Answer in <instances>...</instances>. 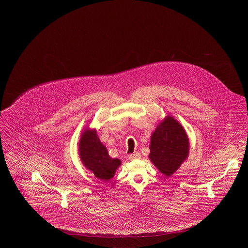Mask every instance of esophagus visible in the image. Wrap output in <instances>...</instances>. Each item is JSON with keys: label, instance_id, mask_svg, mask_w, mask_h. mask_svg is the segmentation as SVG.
<instances>
[{"label": "esophagus", "instance_id": "obj_1", "mask_svg": "<svg viewBox=\"0 0 248 248\" xmlns=\"http://www.w3.org/2000/svg\"><path fill=\"white\" fill-rule=\"evenodd\" d=\"M129 158H130L131 160L139 159V158H140V154L139 152H136V153H134V154H131V155H129Z\"/></svg>", "mask_w": 248, "mask_h": 248}]
</instances>
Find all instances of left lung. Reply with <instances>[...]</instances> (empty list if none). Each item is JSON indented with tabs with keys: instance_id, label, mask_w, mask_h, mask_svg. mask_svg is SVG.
<instances>
[{
	"instance_id": "obj_1",
	"label": "left lung",
	"mask_w": 248,
	"mask_h": 248,
	"mask_svg": "<svg viewBox=\"0 0 248 248\" xmlns=\"http://www.w3.org/2000/svg\"><path fill=\"white\" fill-rule=\"evenodd\" d=\"M189 140L184 128L168 115L151 137L149 157L160 173L172 176L187 158Z\"/></svg>"
}]
</instances>
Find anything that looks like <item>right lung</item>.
<instances>
[{
  "instance_id": "1",
  "label": "right lung",
  "mask_w": 248,
  "mask_h": 248,
  "mask_svg": "<svg viewBox=\"0 0 248 248\" xmlns=\"http://www.w3.org/2000/svg\"><path fill=\"white\" fill-rule=\"evenodd\" d=\"M79 155L83 165L101 180L112 178L121 160L111 158L107 148L100 141L96 131L86 129L81 135L79 141Z\"/></svg>"
}]
</instances>
